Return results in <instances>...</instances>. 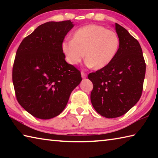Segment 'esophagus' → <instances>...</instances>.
I'll list each match as a JSON object with an SVG mask.
<instances>
[{"mask_svg":"<svg viewBox=\"0 0 158 158\" xmlns=\"http://www.w3.org/2000/svg\"><path fill=\"white\" fill-rule=\"evenodd\" d=\"M81 77H82V78H85V77H87V74H85V73H84V72H81Z\"/></svg>","mask_w":158,"mask_h":158,"instance_id":"esophagus-1","label":"esophagus"}]
</instances>
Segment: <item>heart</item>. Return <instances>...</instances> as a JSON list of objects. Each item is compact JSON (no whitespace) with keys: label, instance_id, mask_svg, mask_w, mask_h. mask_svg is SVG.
Returning <instances> with one entry per match:
<instances>
[{"label":"heart","instance_id":"heart-1","mask_svg":"<svg viewBox=\"0 0 158 158\" xmlns=\"http://www.w3.org/2000/svg\"><path fill=\"white\" fill-rule=\"evenodd\" d=\"M120 40L114 31L102 26L90 24L74 32L73 40H65L61 49L68 63L79 64L86 57L87 66L102 69L109 65L118 53Z\"/></svg>","mask_w":158,"mask_h":158}]
</instances>
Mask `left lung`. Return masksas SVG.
Instances as JSON below:
<instances>
[{
    "mask_svg": "<svg viewBox=\"0 0 158 158\" xmlns=\"http://www.w3.org/2000/svg\"><path fill=\"white\" fill-rule=\"evenodd\" d=\"M120 40L112 62L89 74L93 89L90 100L95 111L108 118L126 114L139 100L143 90L146 63L139 42L121 25L115 23Z\"/></svg>",
    "mask_w": 158,
    "mask_h": 158,
    "instance_id": "left-lung-1",
    "label": "left lung"
}]
</instances>
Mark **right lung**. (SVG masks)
Returning <instances> with one entry per match:
<instances>
[{
  "instance_id": "obj_1",
  "label": "right lung",
  "mask_w": 158,
  "mask_h": 158,
  "mask_svg": "<svg viewBox=\"0 0 158 158\" xmlns=\"http://www.w3.org/2000/svg\"><path fill=\"white\" fill-rule=\"evenodd\" d=\"M73 26L70 20L44 23L26 37L17 49L12 68L16 98L37 118L59 115L82 79L79 69L66 62L61 49Z\"/></svg>"
}]
</instances>
